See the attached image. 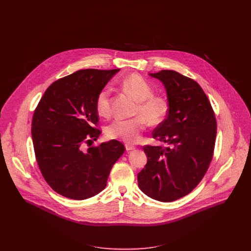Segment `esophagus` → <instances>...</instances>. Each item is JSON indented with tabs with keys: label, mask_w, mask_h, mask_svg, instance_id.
Here are the masks:
<instances>
[{
	"label": "esophagus",
	"mask_w": 251,
	"mask_h": 251,
	"mask_svg": "<svg viewBox=\"0 0 251 251\" xmlns=\"http://www.w3.org/2000/svg\"><path fill=\"white\" fill-rule=\"evenodd\" d=\"M135 149V147L134 146H132V145H129V144H126V150L127 151H132V150H134Z\"/></svg>",
	"instance_id": "34e87169"
}]
</instances>
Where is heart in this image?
Returning <instances> with one entry per match:
<instances>
[{"mask_svg":"<svg viewBox=\"0 0 251 251\" xmlns=\"http://www.w3.org/2000/svg\"><path fill=\"white\" fill-rule=\"evenodd\" d=\"M126 93L137 102L133 119H117L106 127V135L110 139H119L126 143H136L147 126L162 124L170 110L168 100L160 95H154L153 86L139 74H130L120 81ZM111 92L102 89L97 96L96 109L100 116L107 118L111 115Z\"/></svg>","mask_w":251,"mask_h":251,"instance_id":"obj_1","label":"heart"}]
</instances>
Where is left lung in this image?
<instances>
[{
	"label": "left lung",
	"mask_w": 251,
	"mask_h": 251,
	"mask_svg": "<svg viewBox=\"0 0 251 251\" xmlns=\"http://www.w3.org/2000/svg\"><path fill=\"white\" fill-rule=\"evenodd\" d=\"M151 75L164 84L170 104L152 138L168 146H144L148 162L138 174V185L152 199L172 202L190 193L208 171L214 157L216 120L196 81L174 71Z\"/></svg>",
	"instance_id": "8db88e82"
}]
</instances>
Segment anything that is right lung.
Segmentation results:
<instances>
[{
    "label": "right lung",
    "mask_w": 251,
    "mask_h": 251,
    "mask_svg": "<svg viewBox=\"0 0 251 251\" xmlns=\"http://www.w3.org/2000/svg\"><path fill=\"white\" fill-rule=\"evenodd\" d=\"M119 71L88 69L60 78L47 88L34 112L38 168L51 188L67 198L84 200L103 190L114 163L126 151L115 139L92 146L101 133L97 96Z\"/></svg>",
    "instance_id": "add662e5"
}]
</instances>
